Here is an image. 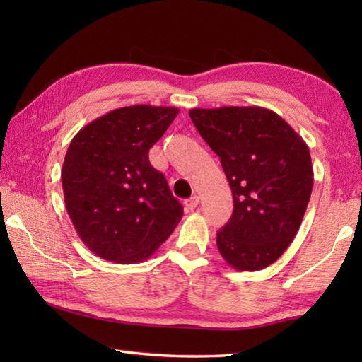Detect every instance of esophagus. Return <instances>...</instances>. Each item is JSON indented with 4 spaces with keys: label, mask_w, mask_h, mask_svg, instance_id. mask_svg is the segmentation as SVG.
<instances>
[{
    "label": "esophagus",
    "mask_w": 362,
    "mask_h": 362,
    "mask_svg": "<svg viewBox=\"0 0 362 362\" xmlns=\"http://www.w3.org/2000/svg\"><path fill=\"white\" fill-rule=\"evenodd\" d=\"M197 205H199V196H196V194L193 197L187 199V201H185V206H187L188 210H194Z\"/></svg>",
    "instance_id": "1"
}]
</instances>
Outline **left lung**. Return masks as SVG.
Masks as SVG:
<instances>
[{
    "instance_id": "left-lung-1",
    "label": "left lung",
    "mask_w": 362,
    "mask_h": 362,
    "mask_svg": "<svg viewBox=\"0 0 362 362\" xmlns=\"http://www.w3.org/2000/svg\"><path fill=\"white\" fill-rule=\"evenodd\" d=\"M197 132L221 158L233 214L216 235L219 253L236 271H261L294 240L313 191L303 138L263 107L191 109Z\"/></svg>"
}]
</instances>
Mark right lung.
<instances>
[{
	"instance_id": "add662e5",
	"label": "right lung",
	"mask_w": 362,
	"mask_h": 362,
	"mask_svg": "<svg viewBox=\"0 0 362 362\" xmlns=\"http://www.w3.org/2000/svg\"><path fill=\"white\" fill-rule=\"evenodd\" d=\"M179 115L175 107L130 105L82 127L62 168L66 211L82 243L103 259H148L183 216L149 149Z\"/></svg>"
}]
</instances>
